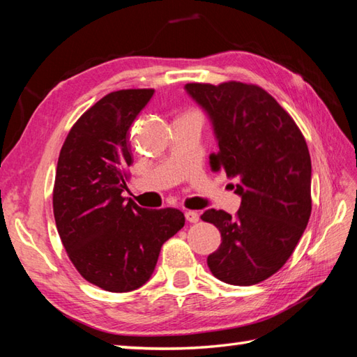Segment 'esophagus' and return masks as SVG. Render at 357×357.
Listing matches in <instances>:
<instances>
[{"label": "esophagus", "mask_w": 357, "mask_h": 357, "mask_svg": "<svg viewBox=\"0 0 357 357\" xmlns=\"http://www.w3.org/2000/svg\"><path fill=\"white\" fill-rule=\"evenodd\" d=\"M185 217H186V220L189 221V223H197V221L200 220L199 212H195V211H186L185 212Z\"/></svg>", "instance_id": "obj_1"}]
</instances>
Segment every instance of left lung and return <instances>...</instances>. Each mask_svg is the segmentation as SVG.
Segmentation results:
<instances>
[{
  "instance_id": "8db88e82",
  "label": "left lung",
  "mask_w": 357,
  "mask_h": 357,
  "mask_svg": "<svg viewBox=\"0 0 357 357\" xmlns=\"http://www.w3.org/2000/svg\"><path fill=\"white\" fill-rule=\"evenodd\" d=\"M186 90L208 112L218 139L212 169L236 178L241 206L232 217L209 209L220 248L208 257L212 275L253 286L287 263L312 213V160L293 117L255 84L191 82Z\"/></svg>"
}]
</instances>
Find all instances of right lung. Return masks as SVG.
Returning a JSON list of instances; mask_svg holds the SVG:
<instances>
[{
  "mask_svg": "<svg viewBox=\"0 0 357 357\" xmlns=\"http://www.w3.org/2000/svg\"><path fill=\"white\" fill-rule=\"evenodd\" d=\"M153 89L108 93L77 119L61 148L53 213L84 280L114 293L151 278L165 241L185 226L178 209H145L122 195L132 163L130 126Z\"/></svg>",
  "mask_w": 357,
  "mask_h": 357,
  "instance_id": "right-lung-1",
  "label": "right lung"
}]
</instances>
